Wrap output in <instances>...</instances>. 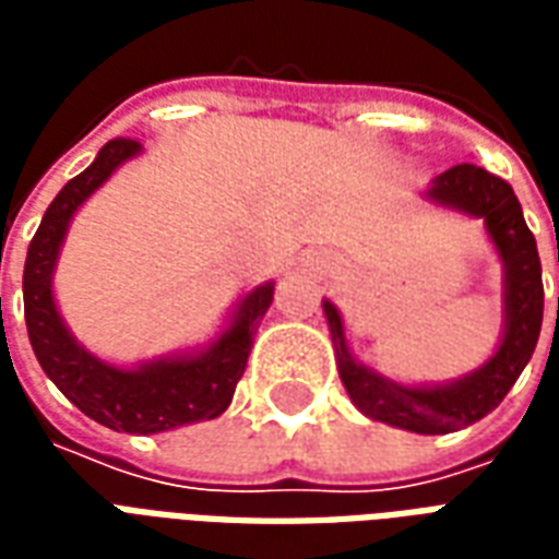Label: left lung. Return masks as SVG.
I'll use <instances>...</instances> for the list:
<instances>
[{
    "mask_svg": "<svg viewBox=\"0 0 559 559\" xmlns=\"http://www.w3.org/2000/svg\"><path fill=\"white\" fill-rule=\"evenodd\" d=\"M425 197L440 206L485 221V230L503 260L506 326L503 341L491 359L473 374L443 386H401L353 359L335 305L323 302V314L338 356L341 383L368 419L386 421L392 428L413 433H449L488 416L506 399V392L515 386L539 341L545 290L536 239L524 221L512 185L476 164H455L433 179Z\"/></svg>",
    "mask_w": 559,
    "mask_h": 559,
    "instance_id": "8db88e82",
    "label": "left lung"
}]
</instances>
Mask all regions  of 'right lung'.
I'll list each match as a JSON object with an SVG mask.
<instances>
[{"label":"right lung","instance_id":"obj_1","mask_svg":"<svg viewBox=\"0 0 559 559\" xmlns=\"http://www.w3.org/2000/svg\"><path fill=\"white\" fill-rule=\"evenodd\" d=\"M140 143L116 138L98 152L86 170L56 194L32 236L23 266V311L29 329L32 350L41 362L44 374L59 392L90 419L104 428L126 433H160L215 419L230 407L233 392L254 344V332L272 305V281L260 284L236 305L230 323L206 350L167 356L138 368H116L83 350L68 332L53 302V269L74 212L102 188L119 164L134 158Z\"/></svg>","mask_w":559,"mask_h":559}]
</instances>
